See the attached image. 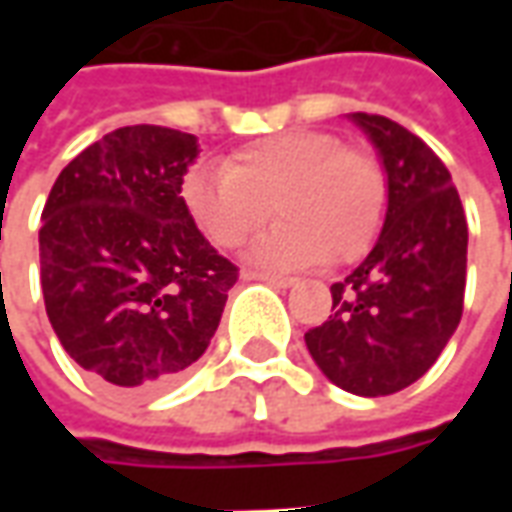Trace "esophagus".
<instances>
[{
	"mask_svg": "<svg viewBox=\"0 0 512 512\" xmlns=\"http://www.w3.org/2000/svg\"><path fill=\"white\" fill-rule=\"evenodd\" d=\"M252 279H260V282H268V285H277V288H293V285H299V279L293 277H277V274H268V271H252L249 274Z\"/></svg>",
	"mask_w": 512,
	"mask_h": 512,
	"instance_id": "34e87169",
	"label": "esophagus"
}]
</instances>
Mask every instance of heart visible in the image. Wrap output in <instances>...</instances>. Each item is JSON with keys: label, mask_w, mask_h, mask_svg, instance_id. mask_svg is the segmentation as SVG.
<instances>
[{"label": "heart", "mask_w": 512, "mask_h": 512, "mask_svg": "<svg viewBox=\"0 0 512 512\" xmlns=\"http://www.w3.org/2000/svg\"><path fill=\"white\" fill-rule=\"evenodd\" d=\"M180 200L222 249L244 244L277 211L282 222L249 246V260L307 268L323 257L351 263L373 246L384 224L386 178L376 158L343 147L334 134L285 131L238 147L227 167H191Z\"/></svg>", "instance_id": "heart-1"}]
</instances>
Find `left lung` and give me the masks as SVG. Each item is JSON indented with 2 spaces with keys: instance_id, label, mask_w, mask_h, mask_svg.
<instances>
[{
  "instance_id": "left-lung-1",
  "label": "left lung",
  "mask_w": 512,
  "mask_h": 512,
  "mask_svg": "<svg viewBox=\"0 0 512 512\" xmlns=\"http://www.w3.org/2000/svg\"><path fill=\"white\" fill-rule=\"evenodd\" d=\"M386 175L370 255L332 285L329 321L304 334L321 373L345 392L395 395L428 373L463 312L469 227L441 158L395 120L354 112Z\"/></svg>"
}]
</instances>
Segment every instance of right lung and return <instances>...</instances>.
Here are the masks:
<instances>
[{
  "label": "right lung",
  "mask_w": 512,
  "mask_h": 512,
  "mask_svg": "<svg viewBox=\"0 0 512 512\" xmlns=\"http://www.w3.org/2000/svg\"><path fill=\"white\" fill-rule=\"evenodd\" d=\"M197 153L175 128H117L62 169L40 216L51 329L120 392H156L194 365L238 279L180 200Z\"/></svg>",
  "instance_id": "right-lung-1"
}]
</instances>
